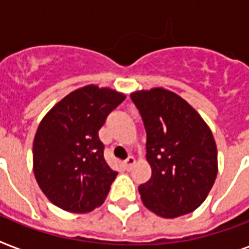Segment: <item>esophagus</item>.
Listing matches in <instances>:
<instances>
[{"mask_svg": "<svg viewBox=\"0 0 249 249\" xmlns=\"http://www.w3.org/2000/svg\"><path fill=\"white\" fill-rule=\"evenodd\" d=\"M134 164H136V159H134V156H129L128 159L124 161V165L126 169H130V168H132Z\"/></svg>", "mask_w": 249, "mask_h": 249, "instance_id": "esophagus-1", "label": "esophagus"}]
</instances>
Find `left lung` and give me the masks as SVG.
I'll use <instances>...</instances> for the list:
<instances>
[{"label": "left lung", "instance_id": "left-lung-1", "mask_svg": "<svg viewBox=\"0 0 249 249\" xmlns=\"http://www.w3.org/2000/svg\"><path fill=\"white\" fill-rule=\"evenodd\" d=\"M143 120L151 178L140 185L151 212L176 218L194 212L217 177V147L201 116L173 91L154 88L130 94Z\"/></svg>", "mask_w": 249, "mask_h": 249}]
</instances>
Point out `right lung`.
<instances>
[{
    "instance_id": "add662e5",
    "label": "right lung",
    "mask_w": 249,
    "mask_h": 249,
    "mask_svg": "<svg viewBox=\"0 0 249 249\" xmlns=\"http://www.w3.org/2000/svg\"><path fill=\"white\" fill-rule=\"evenodd\" d=\"M125 94L88 85L58 102L37 128L33 172L53 204L72 213H88L105 201L117 172L105 160L98 136Z\"/></svg>"
}]
</instances>
